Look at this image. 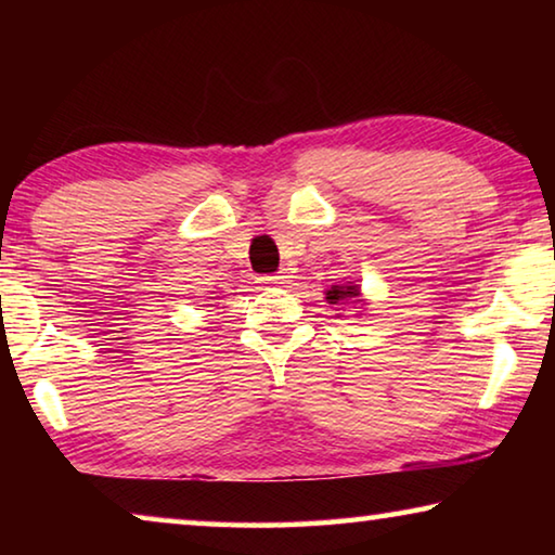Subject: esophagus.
Returning <instances> with one entry per match:
<instances>
[{"label": "esophagus", "instance_id": "esophagus-1", "mask_svg": "<svg viewBox=\"0 0 555 555\" xmlns=\"http://www.w3.org/2000/svg\"><path fill=\"white\" fill-rule=\"evenodd\" d=\"M288 274L286 271H279V274H264V276H259V284H264V286H284V284H288Z\"/></svg>", "mask_w": 555, "mask_h": 555}]
</instances>
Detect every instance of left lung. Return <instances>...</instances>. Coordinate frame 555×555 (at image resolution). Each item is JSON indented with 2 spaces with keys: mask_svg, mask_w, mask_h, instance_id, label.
<instances>
[{
  "mask_svg": "<svg viewBox=\"0 0 555 555\" xmlns=\"http://www.w3.org/2000/svg\"><path fill=\"white\" fill-rule=\"evenodd\" d=\"M354 296H357V286H352V284H347V286H333V288L325 294V298L331 300V304H340V300L354 298ZM352 304H357V300H352Z\"/></svg>",
  "mask_w": 555,
  "mask_h": 555,
  "instance_id": "8db88e82",
  "label": "left lung"
}]
</instances>
